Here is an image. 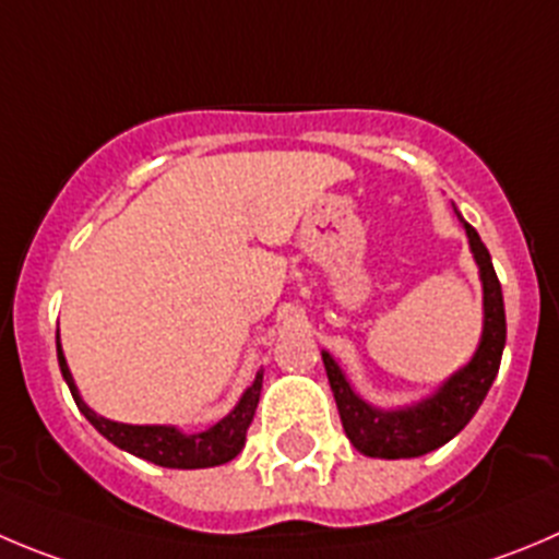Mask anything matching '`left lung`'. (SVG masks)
I'll return each mask as SVG.
<instances>
[{
	"label": "left lung",
	"instance_id": "1",
	"mask_svg": "<svg viewBox=\"0 0 559 559\" xmlns=\"http://www.w3.org/2000/svg\"><path fill=\"white\" fill-rule=\"evenodd\" d=\"M464 230L477 269H480L483 334L469 365L450 376L433 395L414 403V406L392 408V412L376 408L356 395L350 381L345 379L343 368L332 359V354L321 350L345 436L362 455H370V459H417V455L442 448L475 417V412L491 390L493 379H497L504 334H508L502 285H499L497 271H493L491 254H488L486 243L480 241L475 227L464 222Z\"/></svg>",
	"mask_w": 559,
	"mask_h": 559
}]
</instances>
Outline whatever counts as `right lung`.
I'll return each mask as SVG.
<instances>
[{
	"label": "right lung",
	"instance_id": "right-lung-1",
	"mask_svg": "<svg viewBox=\"0 0 559 559\" xmlns=\"http://www.w3.org/2000/svg\"><path fill=\"white\" fill-rule=\"evenodd\" d=\"M57 359H60L62 379H66L79 412L90 419V425L100 436H106L115 448L126 450L136 459L151 461V464L167 466V469H209V466H219L236 459L241 453L243 442H247V428L254 417V408H258L260 390H263V370H258L254 381L247 386L241 401L236 403V408L227 417L211 425L209 430L183 433L175 425H126L100 417L79 395L76 381L68 370L66 354H62L60 334H57Z\"/></svg>",
	"mask_w": 559,
	"mask_h": 559
}]
</instances>
